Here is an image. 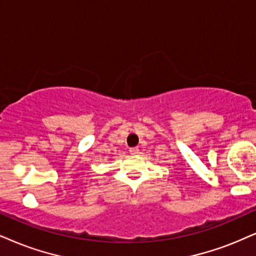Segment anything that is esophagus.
Returning <instances> with one entry per match:
<instances>
[{
    "label": "esophagus",
    "mask_w": 256,
    "mask_h": 256,
    "mask_svg": "<svg viewBox=\"0 0 256 256\" xmlns=\"http://www.w3.org/2000/svg\"><path fill=\"white\" fill-rule=\"evenodd\" d=\"M138 152H139V148H130V154H134H134H137Z\"/></svg>",
    "instance_id": "obj_1"
}]
</instances>
